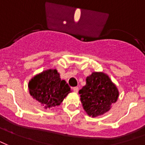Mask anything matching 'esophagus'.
Listing matches in <instances>:
<instances>
[{"label":"esophagus","instance_id":"esophagus-1","mask_svg":"<svg viewBox=\"0 0 145 145\" xmlns=\"http://www.w3.org/2000/svg\"><path fill=\"white\" fill-rule=\"evenodd\" d=\"M73 90H74V93H78V91H79V88H78V87H74V88H73Z\"/></svg>","mask_w":145,"mask_h":145}]
</instances>
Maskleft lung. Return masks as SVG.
I'll list each match as a JSON object with an SVG mask.
<instances>
[{
	"label": "left lung",
	"instance_id": "8db88e82",
	"mask_svg": "<svg viewBox=\"0 0 145 145\" xmlns=\"http://www.w3.org/2000/svg\"><path fill=\"white\" fill-rule=\"evenodd\" d=\"M86 80V84L79 93L86 114L95 117L108 112L119 96L117 86L103 72H93Z\"/></svg>",
	"mask_w": 145,
	"mask_h": 145
}]
</instances>
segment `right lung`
I'll use <instances>...</instances> for the list:
<instances>
[{"label": "right lung", "mask_w": 145, "mask_h": 145, "mask_svg": "<svg viewBox=\"0 0 145 145\" xmlns=\"http://www.w3.org/2000/svg\"><path fill=\"white\" fill-rule=\"evenodd\" d=\"M30 95L44 108L59 106L71 93V88L61 80L56 69H49L38 74L28 83Z\"/></svg>", "instance_id": "1"}]
</instances>
